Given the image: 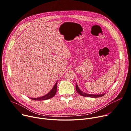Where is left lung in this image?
<instances>
[{
	"mask_svg": "<svg viewBox=\"0 0 131 131\" xmlns=\"http://www.w3.org/2000/svg\"><path fill=\"white\" fill-rule=\"evenodd\" d=\"M76 90L77 91V92L81 96H83L84 97H92V98H97V97H100L101 96H103L104 95H105L106 94H99V95H96V94H88V93H85L83 92H82L80 88H79V86L77 83V85H76Z\"/></svg>",
	"mask_w": 131,
	"mask_h": 131,
	"instance_id": "8db88e82",
	"label": "left lung"
}]
</instances>
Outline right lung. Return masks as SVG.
<instances>
[{"mask_svg":"<svg viewBox=\"0 0 131 131\" xmlns=\"http://www.w3.org/2000/svg\"><path fill=\"white\" fill-rule=\"evenodd\" d=\"M57 82L58 81L56 82V84H54V85L53 86V88L51 89V90L46 95L42 96L41 97H38V98H30L32 100H47V99H49L51 98L52 97H53L56 94L57 92Z\"/></svg>","mask_w":131,"mask_h":131,"instance_id":"1","label":"right lung"}]
</instances>
